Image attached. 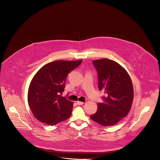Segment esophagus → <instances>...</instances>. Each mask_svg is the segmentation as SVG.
I'll return each instance as SVG.
<instances>
[{
    "label": "esophagus",
    "instance_id": "esophagus-1",
    "mask_svg": "<svg viewBox=\"0 0 160 160\" xmlns=\"http://www.w3.org/2000/svg\"><path fill=\"white\" fill-rule=\"evenodd\" d=\"M77 104H78V105H82V104H83V102H81V101H77Z\"/></svg>",
    "mask_w": 160,
    "mask_h": 160
}]
</instances>
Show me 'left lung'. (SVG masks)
<instances>
[{"instance_id": "obj_1", "label": "left lung", "mask_w": 160, "mask_h": 160, "mask_svg": "<svg viewBox=\"0 0 160 160\" xmlns=\"http://www.w3.org/2000/svg\"><path fill=\"white\" fill-rule=\"evenodd\" d=\"M98 73V88L104 91L103 102L98 103L96 112L90 118L102 126H112L126 117L131 108L133 88L131 78L124 68L109 59L94 60Z\"/></svg>"}]
</instances>
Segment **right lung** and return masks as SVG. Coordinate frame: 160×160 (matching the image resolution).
I'll return each instance as SVG.
<instances>
[{
    "instance_id": "right-lung-1",
    "label": "right lung",
    "mask_w": 160,
    "mask_h": 160,
    "mask_svg": "<svg viewBox=\"0 0 160 160\" xmlns=\"http://www.w3.org/2000/svg\"><path fill=\"white\" fill-rule=\"evenodd\" d=\"M82 62L53 61L44 65L35 75L29 86L28 102L38 121L55 125L71 116L73 102L61 94L64 90L68 73Z\"/></svg>"
}]
</instances>
